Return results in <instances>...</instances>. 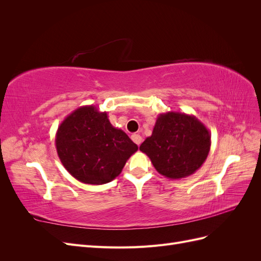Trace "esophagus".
Wrapping results in <instances>:
<instances>
[{
	"instance_id": "34e87169",
	"label": "esophagus",
	"mask_w": 261,
	"mask_h": 261,
	"mask_svg": "<svg viewBox=\"0 0 261 261\" xmlns=\"http://www.w3.org/2000/svg\"><path fill=\"white\" fill-rule=\"evenodd\" d=\"M130 138H132V140L134 141V143H135L138 146L141 144V141H143V138H141V136L139 135V134H133Z\"/></svg>"
}]
</instances>
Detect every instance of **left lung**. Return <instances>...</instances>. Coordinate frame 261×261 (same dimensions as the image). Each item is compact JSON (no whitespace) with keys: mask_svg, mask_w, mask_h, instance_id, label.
Wrapping results in <instances>:
<instances>
[{"mask_svg":"<svg viewBox=\"0 0 261 261\" xmlns=\"http://www.w3.org/2000/svg\"><path fill=\"white\" fill-rule=\"evenodd\" d=\"M210 146L211 134L198 118L171 111L156 117L151 136L145 139L139 150L149 156L161 175L179 179L201 167Z\"/></svg>","mask_w":261,"mask_h":261,"instance_id":"8db88e82","label":"left lung"}]
</instances>
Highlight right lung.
Returning a JSON list of instances; mask_svg holds the SVG:
<instances>
[{"label": "right lung", "mask_w": 261, "mask_h": 261, "mask_svg": "<svg viewBox=\"0 0 261 261\" xmlns=\"http://www.w3.org/2000/svg\"><path fill=\"white\" fill-rule=\"evenodd\" d=\"M55 147L70 175L85 184L102 185L121 174L138 146L110 123L108 113L94 106L76 109L63 121Z\"/></svg>", "instance_id": "obj_1"}]
</instances>
